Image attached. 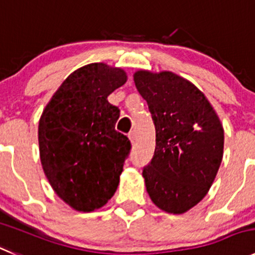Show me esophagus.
Returning a JSON list of instances; mask_svg holds the SVG:
<instances>
[{"label":"esophagus","mask_w":255,"mask_h":255,"mask_svg":"<svg viewBox=\"0 0 255 255\" xmlns=\"http://www.w3.org/2000/svg\"><path fill=\"white\" fill-rule=\"evenodd\" d=\"M128 136H129L130 141H131V142H134L135 139H136V134H135V131H130Z\"/></svg>","instance_id":"1"}]
</instances>
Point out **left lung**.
Masks as SVG:
<instances>
[{
  "label": "left lung",
  "mask_w": 255,
  "mask_h": 255,
  "mask_svg": "<svg viewBox=\"0 0 255 255\" xmlns=\"http://www.w3.org/2000/svg\"><path fill=\"white\" fill-rule=\"evenodd\" d=\"M135 86L154 120L156 146L142 170L151 202L184 214L203 200L222 164L224 129L204 94L170 71L139 70Z\"/></svg>",
  "instance_id": "obj_1"
}]
</instances>
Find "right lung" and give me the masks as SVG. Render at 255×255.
Instances as JSON below:
<instances>
[{
	"mask_svg": "<svg viewBox=\"0 0 255 255\" xmlns=\"http://www.w3.org/2000/svg\"><path fill=\"white\" fill-rule=\"evenodd\" d=\"M126 80L120 67L85 65L66 77L40 118L43 173L57 196L77 212L100 209L118 189L131 144L115 130L120 110L108 96Z\"/></svg>",
	"mask_w": 255,
	"mask_h": 255,
	"instance_id": "obj_1",
	"label": "right lung"
}]
</instances>
